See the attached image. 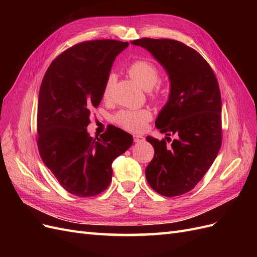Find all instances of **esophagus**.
<instances>
[{"mask_svg":"<svg viewBox=\"0 0 257 257\" xmlns=\"http://www.w3.org/2000/svg\"><path fill=\"white\" fill-rule=\"evenodd\" d=\"M144 141H145V137L143 135H139V134L134 135V142L135 143H142Z\"/></svg>","mask_w":257,"mask_h":257,"instance_id":"1","label":"esophagus"}]
</instances>
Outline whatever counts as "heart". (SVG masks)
<instances>
[{"mask_svg": "<svg viewBox=\"0 0 257 257\" xmlns=\"http://www.w3.org/2000/svg\"><path fill=\"white\" fill-rule=\"evenodd\" d=\"M131 78L136 81L144 90L149 92L152 98H159L160 92L153 89L161 80V72L157 65L147 60H138L133 62L127 68ZM116 81L114 74H109L104 83L102 95L105 100H109ZM152 119V113L149 109H123L116 112L113 121L121 127L127 131L137 132L143 130L146 124Z\"/></svg>", "mask_w": 257, "mask_h": 257, "instance_id": "1", "label": "heart"}]
</instances>
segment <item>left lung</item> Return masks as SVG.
<instances>
[{"mask_svg":"<svg viewBox=\"0 0 257 257\" xmlns=\"http://www.w3.org/2000/svg\"><path fill=\"white\" fill-rule=\"evenodd\" d=\"M146 48L166 69L170 80L168 102L155 126L175 136L159 141L147 136L154 157L146 168L151 188L173 197L188 193L212 165L222 145V100L219 83L208 62L181 42L141 38L132 42Z\"/></svg>","mask_w":257,"mask_h":257,"instance_id":"left-lung-1","label":"left lung"}]
</instances>
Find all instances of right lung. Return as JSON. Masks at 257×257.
<instances>
[{
	"label": "right lung",
	"mask_w": 257,
	"mask_h": 257,
	"mask_svg": "<svg viewBox=\"0 0 257 257\" xmlns=\"http://www.w3.org/2000/svg\"><path fill=\"white\" fill-rule=\"evenodd\" d=\"M127 42L79 43L52 61L38 94L37 147L59 183L73 195L91 197L111 182L113 160L133 144V136L110 125L99 137L87 126L113 61Z\"/></svg>",
	"instance_id": "right-lung-1"
}]
</instances>
